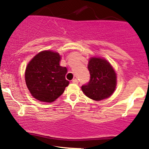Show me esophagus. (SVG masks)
<instances>
[{"label": "esophagus", "mask_w": 149, "mask_h": 149, "mask_svg": "<svg viewBox=\"0 0 149 149\" xmlns=\"http://www.w3.org/2000/svg\"><path fill=\"white\" fill-rule=\"evenodd\" d=\"M72 82L73 84H78V80L77 79H73L72 80Z\"/></svg>", "instance_id": "esophagus-1"}]
</instances>
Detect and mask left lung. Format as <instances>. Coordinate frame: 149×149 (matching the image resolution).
Returning a JSON list of instances; mask_svg holds the SVG:
<instances>
[{"instance_id":"left-lung-1","label":"left lung","mask_w":149,"mask_h":149,"mask_svg":"<svg viewBox=\"0 0 149 149\" xmlns=\"http://www.w3.org/2000/svg\"><path fill=\"white\" fill-rule=\"evenodd\" d=\"M88 70L90 80L81 86L86 96L95 101H101L113 94L116 86V74L108 62L99 58H91Z\"/></svg>"}]
</instances>
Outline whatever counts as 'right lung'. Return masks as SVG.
<instances>
[{
  "label": "right lung",
  "mask_w": 149,
  "mask_h": 149,
  "mask_svg": "<svg viewBox=\"0 0 149 149\" xmlns=\"http://www.w3.org/2000/svg\"><path fill=\"white\" fill-rule=\"evenodd\" d=\"M58 53L45 51L29 62L25 72V81L30 93L40 101L51 103L61 96L69 84L65 79L67 68L60 66Z\"/></svg>",
  "instance_id": "add662e5"
}]
</instances>
